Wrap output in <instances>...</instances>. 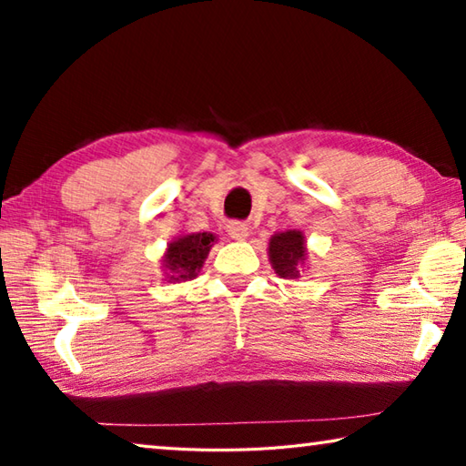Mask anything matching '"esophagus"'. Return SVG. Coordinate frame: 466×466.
<instances>
[{
    "label": "esophagus",
    "instance_id": "esophagus-1",
    "mask_svg": "<svg viewBox=\"0 0 466 466\" xmlns=\"http://www.w3.org/2000/svg\"><path fill=\"white\" fill-rule=\"evenodd\" d=\"M226 230H228V234H230V238H234V240H247L250 234L248 226L242 222H230L226 226Z\"/></svg>",
    "mask_w": 466,
    "mask_h": 466
}]
</instances>
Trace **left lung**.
Returning a JSON list of instances; mask_svg holds the SVG:
<instances>
[{
	"instance_id": "obj_1",
	"label": "left lung",
	"mask_w": 466,
	"mask_h": 466,
	"mask_svg": "<svg viewBox=\"0 0 466 466\" xmlns=\"http://www.w3.org/2000/svg\"><path fill=\"white\" fill-rule=\"evenodd\" d=\"M271 267L283 279H296L306 267V236L299 230L275 232L267 247Z\"/></svg>"
}]
</instances>
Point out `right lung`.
Returning a JSON list of instances; mask_svg holds the SVG:
<instances>
[{
  "instance_id": "obj_1",
  "label": "right lung",
  "mask_w": 466,
  "mask_h": 466,
  "mask_svg": "<svg viewBox=\"0 0 466 466\" xmlns=\"http://www.w3.org/2000/svg\"><path fill=\"white\" fill-rule=\"evenodd\" d=\"M218 242V236L211 232L180 234L168 242L162 255V273L168 283L191 281L199 275L209 250Z\"/></svg>"
}]
</instances>
